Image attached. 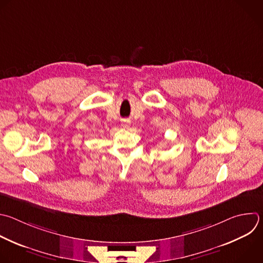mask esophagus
Returning <instances> with one entry per match:
<instances>
[{"mask_svg":"<svg viewBox=\"0 0 263 263\" xmlns=\"http://www.w3.org/2000/svg\"><path fill=\"white\" fill-rule=\"evenodd\" d=\"M129 125H130V122H129L128 120H124L123 123H122V126H123L124 128H128Z\"/></svg>","mask_w":263,"mask_h":263,"instance_id":"1","label":"esophagus"}]
</instances>
